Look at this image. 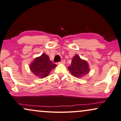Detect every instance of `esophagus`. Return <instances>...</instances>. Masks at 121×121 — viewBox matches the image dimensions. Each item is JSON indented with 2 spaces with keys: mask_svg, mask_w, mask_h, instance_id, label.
<instances>
[{
  "mask_svg": "<svg viewBox=\"0 0 121 121\" xmlns=\"http://www.w3.org/2000/svg\"><path fill=\"white\" fill-rule=\"evenodd\" d=\"M59 64H65V60H63V61H61V62H60Z\"/></svg>",
  "mask_w": 121,
  "mask_h": 121,
  "instance_id": "esophagus-1",
  "label": "esophagus"
}]
</instances>
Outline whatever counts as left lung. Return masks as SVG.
<instances>
[{
    "label": "left lung",
    "mask_w": 121,
    "mask_h": 121,
    "mask_svg": "<svg viewBox=\"0 0 121 121\" xmlns=\"http://www.w3.org/2000/svg\"><path fill=\"white\" fill-rule=\"evenodd\" d=\"M68 69L72 75L77 78L84 77L90 72V67L88 62L81 59L78 55H76L72 59L71 65Z\"/></svg>",
    "instance_id": "1"
}]
</instances>
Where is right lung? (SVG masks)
<instances>
[{"label":"right lung","mask_w":121,"mask_h":121,"mask_svg":"<svg viewBox=\"0 0 121 121\" xmlns=\"http://www.w3.org/2000/svg\"><path fill=\"white\" fill-rule=\"evenodd\" d=\"M29 66L30 70L35 76L42 79L47 77L51 70L57 65L53 64L46 54L42 53L40 56L35 58Z\"/></svg>","instance_id":"obj_1"}]
</instances>
